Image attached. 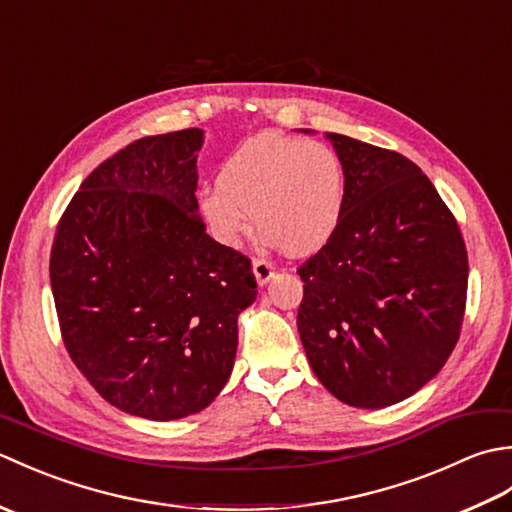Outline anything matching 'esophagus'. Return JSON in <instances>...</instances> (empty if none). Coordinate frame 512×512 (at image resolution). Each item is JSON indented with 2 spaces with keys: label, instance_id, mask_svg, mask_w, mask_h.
Instances as JSON below:
<instances>
[{
  "label": "esophagus",
  "instance_id": "34e87169",
  "mask_svg": "<svg viewBox=\"0 0 512 512\" xmlns=\"http://www.w3.org/2000/svg\"><path fill=\"white\" fill-rule=\"evenodd\" d=\"M253 273H255L257 284L259 286H266L268 281H270V277L275 275V266L270 264V262H266V259H255V262H253Z\"/></svg>",
  "mask_w": 512,
  "mask_h": 512
}]
</instances>
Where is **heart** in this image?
I'll list each match as a JSON object with an SVG mask.
<instances>
[{"instance_id":"heart-1","label":"heart","mask_w":512,"mask_h":512,"mask_svg":"<svg viewBox=\"0 0 512 512\" xmlns=\"http://www.w3.org/2000/svg\"><path fill=\"white\" fill-rule=\"evenodd\" d=\"M345 206L339 154L319 140L266 132L228 156L217 187L200 193L198 209L211 235L237 246L257 226L290 255H310L330 242Z\"/></svg>"}]
</instances>
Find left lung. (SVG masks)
Listing matches in <instances>:
<instances>
[{
    "instance_id": "8db88e82",
    "label": "left lung",
    "mask_w": 512,
    "mask_h": 512,
    "mask_svg": "<svg viewBox=\"0 0 512 512\" xmlns=\"http://www.w3.org/2000/svg\"><path fill=\"white\" fill-rule=\"evenodd\" d=\"M343 162L341 224L297 273L312 372L345 405L416 394L460 339L469 257L449 206L398 151L328 134Z\"/></svg>"
}]
</instances>
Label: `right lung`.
Instances as JSON below:
<instances>
[{"instance_id":"add662e5","label":"right lung","mask_w":512,"mask_h":512,"mask_svg":"<svg viewBox=\"0 0 512 512\" xmlns=\"http://www.w3.org/2000/svg\"><path fill=\"white\" fill-rule=\"evenodd\" d=\"M202 136H147L107 158L50 253L65 350L110 405L147 420L211 405L231 376L239 312L257 297L250 259L198 215Z\"/></svg>"}]
</instances>
